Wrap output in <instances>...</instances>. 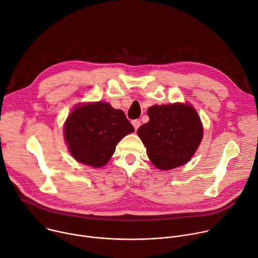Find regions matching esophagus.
<instances>
[{
    "instance_id": "1",
    "label": "esophagus",
    "mask_w": 258,
    "mask_h": 258,
    "mask_svg": "<svg viewBox=\"0 0 258 258\" xmlns=\"http://www.w3.org/2000/svg\"><path fill=\"white\" fill-rule=\"evenodd\" d=\"M132 123H133V125H134V127H135V130H136V131H137V130L140 127V125H141V121H140V120H138V119L133 120V121H132Z\"/></svg>"
}]
</instances>
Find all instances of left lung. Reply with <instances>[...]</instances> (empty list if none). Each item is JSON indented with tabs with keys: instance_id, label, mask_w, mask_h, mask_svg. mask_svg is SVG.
Returning <instances> with one entry per match:
<instances>
[{
	"instance_id": "8db88e82",
	"label": "left lung",
	"mask_w": 258,
	"mask_h": 258,
	"mask_svg": "<svg viewBox=\"0 0 258 258\" xmlns=\"http://www.w3.org/2000/svg\"><path fill=\"white\" fill-rule=\"evenodd\" d=\"M149 121L138 135L151 162L161 170L187 163L203 137L200 118L191 105H154L147 112Z\"/></svg>"
}]
</instances>
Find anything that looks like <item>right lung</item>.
I'll list each match as a JSON object with an SVG mask.
<instances>
[{"mask_svg":"<svg viewBox=\"0 0 258 258\" xmlns=\"http://www.w3.org/2000/svg\"><path fill=\"white\" fill-rule=\"evenodd\" d=\"M134 131L122 110L97 102L73 110L64 136L71 155L79 162L101 167L111 158L117 143Z\"/></svg>","mask_w":258,"mask_h":258,"instance_id":"right-lung-1","label":"right lung"}]
</instances>
